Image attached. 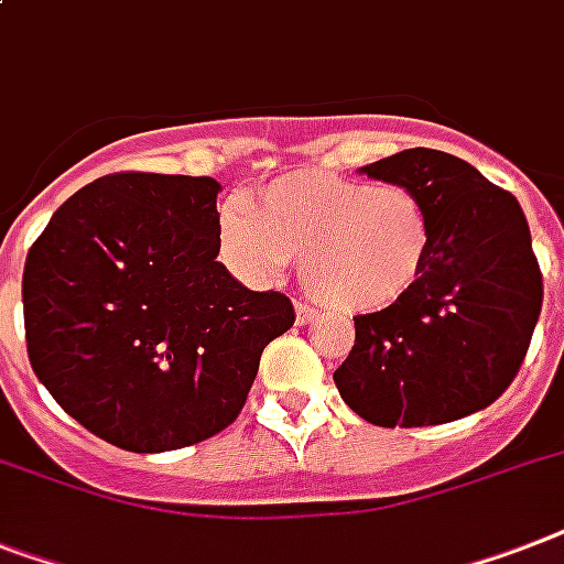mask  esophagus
Masks as SVG:
<instances>
[{
  "instance_id": "1",
  "label": "esophagus",
  "mask_w": 564,
  "mask_h": 564,
  "mask_svg": "<svg viewBox=\"0 0 564 564\" xmlns=\"http://www.w3.org/2000/svg\"><path fill=\"white\" fill-rule=\"evenodd\" d=\"M295 318H297V324H310V322H315V318H318V310H315V306H310V304H297L295 306Z\"/></svg>"
}]
</instances>
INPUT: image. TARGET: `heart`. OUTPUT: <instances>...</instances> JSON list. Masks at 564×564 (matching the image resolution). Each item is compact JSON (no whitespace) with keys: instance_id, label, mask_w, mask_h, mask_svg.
<instances>
[{"instance_id":"obj_1","label":"heart","mask_w":564,"mask_h":564,"mask_svg":"<svg viewBox=\"0 0 564 564\" xmlns=\"http://www.w3.org/2000/svg\"><path fill=\"white\" fill-rule=\"evenodd\" d=\"M217 242L246 281H274L297 260L301 281L318 301L368 313L397 304L423 274L432 214L409 185L292 173L246 205H223Z\"/></svg>"}]
</instances>
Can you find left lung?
I'll return each mask as SVG.
<instances>
[{
    "instance_id": "left-lung-1",
    "label": "left lung",
    "mask_w": 564,
    "mask_h": 564,
    "mask_svg": "<svg viewBox=\"0 0 564 564\" xmlns=\"http://www.w3.org/2000/svg\"><path fill=\"white\" fill-rule=\"evenodd\" d=\"M361 171L423 196L432 251L397 304L354 318L356 345L333 373L341 400L382 429L487 409L519 373L542 313V269L519 199L441 150H402Z\"/></svg>"
}]
</instances>
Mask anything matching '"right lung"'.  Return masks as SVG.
Instances as JSON below:
<instances>
[{
  "instance_id": "add662e5",
  "label": "right lung",
  "mask_w": 564,
  "mask_h": 564,
  "mask_svg": "<svg viewBox=\"0 0 564 564\" xmlns=\"http://www.w3.org/2000/svg\"><path fill=\"white\" fill-rule=\"evenodd\" d=\"M210 176L109 173L54 210L22 272L36 379L95 437L171 452L235 423L260 354L295 324L283 292L219 263Z\"/></svg>"
}]
</instances>
